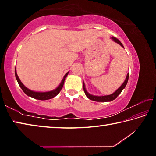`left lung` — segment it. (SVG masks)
Listing matches in <instances>:
<instances>
[{
  "instance_id": "8db88e82",
  "label": "left lung",
  "mask_w": 156,
  "mask_h": 156,
  "mask_svg": "<svg viewBox=\"0 0 156 156\" xmlns=\"http://www.w3.org/2000/svg\"><path fill=\"white\" fill-rule=\"evenodd\" d=\"M112 38L115 42V43H118L120 46H122V47H124L123 45H122V44L121 43V42L119 40H118V38H116L115 37H114V36H112ZM128 80H129V73L127 74V76H126V78L125 79V82H124L122 85H121L120 87L118 88L117 90H116L114 92V93L111 94V95H109V96H93V95L89 94L88 92L86 91L85 86H84V83H83V90H84V94H85L87 97L89 99H90L91 100H94V101H96V102H109V101H112V100L115 99L116 98L118 97V95H119L121 93V92H122V91L123 90V89L125 87L126 84H127Z\"/></svg>"
}]
</instances>
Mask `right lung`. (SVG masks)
<instances>
[{"label":"right lung","instance_id":"right-lung-1","mask_svg":"<svg viewBox=\"0 0 156 156\" xmlns=\"http://www.w3.org/2000/svg\"><path fill=\"white\" fill-rule=\"evenodd\" d=\"M68 73H69V72L66 73L64 76V78H63V79L62 80L61 83H60V85L56 89H54V90L51 91H48V92H36V91H33L30 90V89H27L26 87H25L24 84L21 83L20 80L19 79V78H18V76L17 75L16 71V68H15L16 78L18 84H19L20 88L22 89V90L24 91V93L25 94H27L29 96L32 97V98H34L41 100H49V99H51V98H54L56 96H57V95L60 93V91H61V89L63 87V84H64V83H65V78L67 77Z\"/></svg>","mask_w":156,"mask_h":156}]
</instances>
